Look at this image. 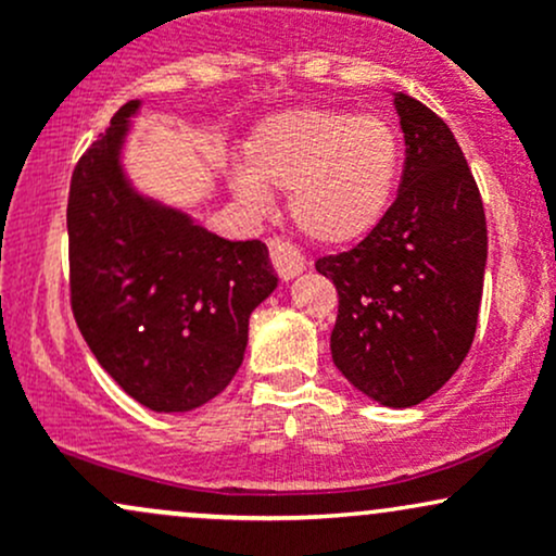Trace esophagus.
Wrapping results in <instances>:
<instances>
[{
	"label": "esophagus",
	"instance_id": "1",
	"mask_svg": "<svg viewBox=\"0 0 556 556\" xmlns=\"http://www.w3.org/2000/svg\"><path fill=\"white\" fill-rule=\"evenodd\" d=\"M266 245H269V256L274 261V266H277V271L282 274V279H295L298 274H303L305 266H308L305 264L303 253H300L292 242H287L282 238H269Z\"/></svg>",
	"mask_w": 556,
	"mask_h": 556
}]
</instances>
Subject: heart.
Segmentation results:
<instances>
[{
	"label": "heart",
	"instance_id": "1",
	"mask_svg": "<svg viewBox=\"0 0 556 556\" xmlns=\"http://www.w3.org/2000/svg\"><path fill=\"white\" fill-rule=\"evenodd\" d=\"M400 175L402 140L384 117L300 106L253 127L229 188L256 212L269 190H290L292 222L311 240L350 245L384 222Z\"/></svg>",
	"mask_w": 556,
	"mask_h": 556
}]
</instances>
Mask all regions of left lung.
Masks as SVG:
<instances>
[{
	"instance_id": "8db88e82",
	"label": "left lung",
	"mask_w": 556,
	"mask_h": 556,
	"mask_svg": "<svg viewBox=\"0 0 556 556\" xmlns=\"http://www.w3.org/2000/svg\"><path fill=\"white\" fill-rule=\"evenodd\" d=\"M405 132L400 190L358 245L316 261L340 295L331 361L358 392L413 407L460 368L476 337L486 214L460 146L429 106L394 93Z\"/></svg>"
}]
</instances>
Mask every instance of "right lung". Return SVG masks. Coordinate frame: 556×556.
<instances>
[{"label":"right lung","mask_w":556,"mask_h":556,"mask_svg":"<svg viewBox=\"0 0 556 556\" xmlns=\"http://www.w3.org/2000/svg\"><path fill=\"white\" fill-rule=\"evenodd\" d=\"M127 101L80 156L67 201L70 303L83 340L140 405L188 413L238 374L248 318L277 290L261 240H225L138 193L123 146Z\"/></svg>","instance_id":"add662e5"}]
</instances>
